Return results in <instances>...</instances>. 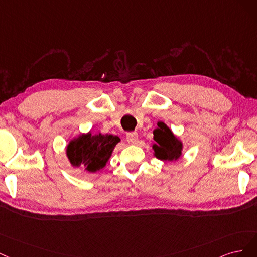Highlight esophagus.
<instances>
[{"instance_id":"34e87169","label":"esophagus","mask_w":257,"mask_h":257,"mask_svg":"<svg viewBox=\"0 0 257 257\" xmlns=\"http://www.w3.org/2000/svg\"><path fill=\"white\" fill-rule=\"evenodd\" d=\"M126 139H127V142L128 143L135 144V143H137V141H138V134H137L136 131H134V132H127Z\"/></svg>"}]
</instances>
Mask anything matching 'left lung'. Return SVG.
<instances>
[{
  "instance_id": "1",
  "label": "left lung",
  "mask_w": 257,
  "mask_h": 257,
  "mask_svg": "<svg viewBox=\"0 0 257 257\" xmlns=\"http://www.w3.org/2000/svg\"><path fill=\"white\" fill-rule=\"evenodd\" d=\"M158 128L154 130L155 144L153 150L155 151L156 158L162 161H175L178 160L183 151V143L174 136L171 129L162 121H158Z\"/></svg>"
}]
</instances>
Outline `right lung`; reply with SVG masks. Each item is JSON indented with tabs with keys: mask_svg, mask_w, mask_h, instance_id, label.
I'll return each instance as SVG.
<instances>
[{
	"mask_svg": "<svg viewBox=\"0 0 257 257\" xmlns=\"http://www.w3.org/2000/svg\"><path fill=\"white\" fill-rule=\"evenodd\" d=\"M119 138L112 135H80L71 140L67 145L66 155L74 168H85L95 173L105 167L114 147L119 142Z\"/></svg>",
	"mask_w": 257,
	"mask_h": 257,
	"instance_id": "1",
	"label": "right lung"
}]
</instances>
